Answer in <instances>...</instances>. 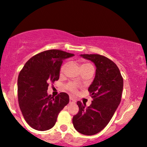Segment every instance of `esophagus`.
I'll list each match as a JSON object with an SVG mask.
<instances>
[{
    "label": "esophagus",
    "mask_w": 147,
    "mask_h": 147,
    "mask_svg": "<svg viewBox=\"0 0 147 147\" xmlns=\"http://www.w3.org/2000/svg\"><path fill=\"white\" fill-rule=\"evenodd\" d=\"M69 102H70V104H75L76 103V101L74 99H72V97H70V100H69Z\"/></svg>",
    "instance_id": "obj_1"
}]
</instances>
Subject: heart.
<instances>
[{
    "instance_id": "1",
    "label": "heart",
    "mask_w": 147,
    "mask_h": 147,
    "mask_svg": "<svg viewBox=\"0 0 147 147\" xmlns=\"http://www.w3.org/2000/svg\"><path fill=\"white\" fill-rule=\"evenodd\" d=\"M67 66H68V63H63V65H61V67L60 68L61 73H63V72L65 71V68H66ZM89 67H93V66H92V64L90 63H87V62H83V63H82V65H81V68H82V70L89 68ZM66 88L68 89V90L71 91L72 92H75L76 91H77V86H76L75 84L70 83V84H68V85L66 86Z\"/></svg>"
}]
</instances>
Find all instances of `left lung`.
I'll use <instances>...</instances> for the list:
<instances>
[{
    "label": "left lung",
    "instance_id": "8db88e82",
    "mask_svg": "<svg viewBox=\"0 0 147 147\" xmlns=\"http://www.w3.org/2000/svg\"><path fill=\"white\" fill-rule=\"evenodd\" d=\"M96 66L95 77L88 88L92 104L78 101L79 112L72 118L75 129L82 134L92 136L106 127L117 109L122 98L123 78L115 63L100 55H81Z\"/></svg>",
    "mask_w": 147,
    "mask_h": 147
}]
</instances>
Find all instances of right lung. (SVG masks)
I'll use <instances>...</instances> for the list:
<instances>
[{
	"instance_id": "obj_1",
	"label": "right lung",
	"mask_w": 147,
	"mask_h": 147,
	"mask_svg": "<svg viewBox=\"0 0 147 147\" xmlns=\"http://www.w3.org/2000/svg\"><path fill=\"white\" fill-rule=\"evenodd\" d=\"M73 54L59 50L42 52L25 63L18 77V100L25 120L34 129L47 131L55 126L60 111L69 103V96L61 92L48 95L49 82L59 79L63 60Z\"/></svg>"
}]
</instances>
